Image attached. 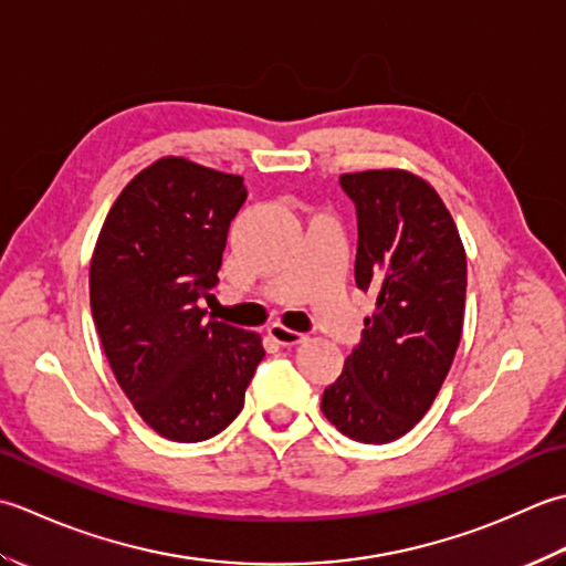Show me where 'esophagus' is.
I'll return each mask as SVG.
<instances>
[{
    "mask_svg": "<svg viewBox=\"0 0 566 566\" xmlns=\"http://www.w3.org/2000/svg\"><path fill=\"white\" fill-rule=\"evenodd\" d=\"M269 334H271L275 342L281 344V347H295V344L305 342V334L303 332L291 329V327H285V325H271Z\"/></svg>",
    "mask_w": 566,
    "mask_h": 566,
    "instance_id": "1",
    "label": "esophagus"
}]
</instances>
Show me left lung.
Listing matches in <instances>:
<instances>
[{
  "instance_id": "1",
  "label": "left lung",
  "mask_w": 566,
  "mask_h": 566,
  "mask_svg": "<svg viewBox=\"0 0 566 566\" xmlns=\"http://www.w3.org/2000/svg\"><path fill=\"white\" fill-rule=\"evenodd\" d=\"M339 182L359 222L356 285L376 293V310L322 412L352 440L386 444L424 418L454 361L467 251L447 205L415 172H344Z\"/></svg>"
}]
</instances>
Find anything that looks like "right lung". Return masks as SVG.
<instances>
[{
	"label": "right lung",
	"instance_id": "right-lung-1",
	"mask_svg": "<svg viewBox=\"0 0 566 566\" xmlns=\"http://www.w3.org/2000/svg\"><path fill=\"white\" fill-rule=\"evenodd\" d=\"M244 178L164 156L126 182L90 261L102 349L134 410L172 442H202L244 408L261 334L205 319Z\"/></svg>",
	"mask_w": 566,
	"mask_h": 566
}]
</instances>
